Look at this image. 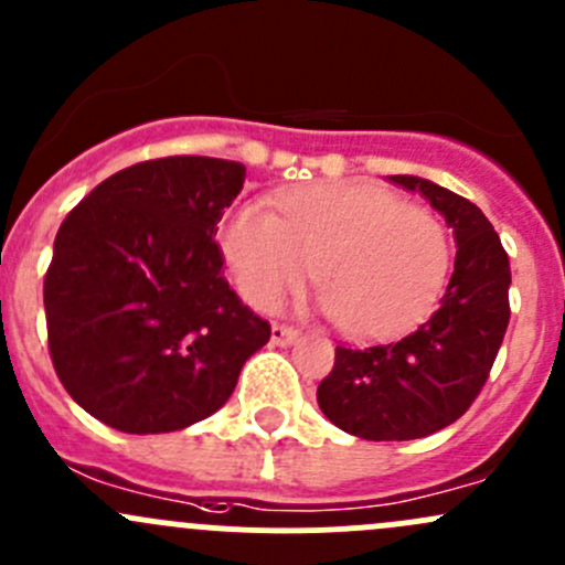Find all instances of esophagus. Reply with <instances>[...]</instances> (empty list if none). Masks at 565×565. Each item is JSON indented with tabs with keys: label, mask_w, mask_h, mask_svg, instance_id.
<instances>
[{
	"label": "esophagus",
	"mask_w": 565,
	"mask_h": 565,
	"mask_svg": "<svg viewBox=\"0 0 565 565\" xmlns=\"http://www.w3.org/2000/svg\"><path fill=\"white\" fill-rule=\"evenodd\" d=\"M295 339H298V330H295V328H289V324H273V330H270L273 344L289 347Z\"/></svg>",
	"instance_id": "esophagus-1"
}]
</instances>
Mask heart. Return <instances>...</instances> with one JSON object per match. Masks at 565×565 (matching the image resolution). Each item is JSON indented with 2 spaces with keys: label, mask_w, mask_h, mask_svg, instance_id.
Wrapping results in <instances>:
<instances>
[{
  "label": "heart",
  "mask_w": 565,
  "mask_h": 565,
  "mask_svg": "<svg viewBox=\"0 0 565 565\" xmlns=\"http://www.w3.org/2000/svg\"><path fill=\"white\" fill-rule=\"evenodd\" d=\"M243 204L221 230L237 289L273 311L315 273L319 306L355 339H391L435 306L448 273L440 221L388 191L311 182Z\"/></svg>",
  "instance_id": "b5f03b06"
}]
</instances>
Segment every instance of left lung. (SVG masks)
Wrapping results in <instances>:
<instances>
[{
    "label": "left lung",
    "instance_id": "8db88e82",
    "mask_svg": "<svg viewBox=\"0 0 565 565\" xmlns=\"http://www.w3.org/2000/svg\"><path fill=\"white\" fill-rule=\"evenodd\" d=\"M446 215L457 237L454 276L440 309L391 344L335 347L319 383L324 418L363 440H418L461 418L487 383L511 319V265L487 215L424 177L393 174Z\"/></svg>",
    "mask_w": 565,
    "mask_h": 565
}]
</instances>
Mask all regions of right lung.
Segmentation results:
<instances>
[{
	"label": "right lung",
	"instance_id": "add662e5",
	"mask_svg": "<svg viewBox=\"0 0 565 565\" xmlns=\"http://www.w3.org/2000/svg\"><path fill=\"white\" fill-rule=\"evenodd\" d=\"M243 182L235 161L156 158L108 177L62 221L43 281L51 363L111 429L161 435L207 418L270 339L213 237Z\"/></svg>",
	"mask_w": 565,
	"mask_h": 565
}]
</instances>
